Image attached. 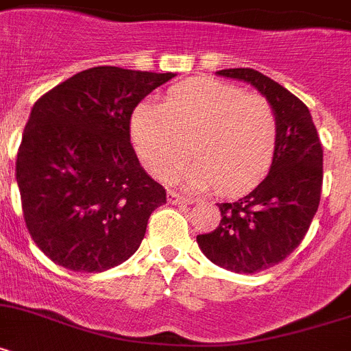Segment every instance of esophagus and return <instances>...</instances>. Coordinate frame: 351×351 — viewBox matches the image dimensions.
<instances>
[{"label":"esophagus","instance_id":"obj_1","mask_svg":"<svg viewBox=\"0 0 351 351\" xmlns=\"http://www.w3.org/2000/svg\"><path fill=\"white\" fill-rule=\"evenodd\" d=\"M167 201H171V203H178V205H182V203H185V205H193V203H196V199H194V197H185V196H182V194L175 193V191H169V193H167Z\"/></svg>","mask_w":351,"mask_h":351}]
</instances>
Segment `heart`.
Here are the masks:
<instances>
[{"mask_svg": "<svg viewBox=\"0 0 351 351\" xmlns=\"http://www.w3.org/2000/svg\"><path fill=\"white\" fill-rule=\"evenodd\" d=\"M279 139L276 109L263 95L215 79H191L146 104L132 120V141L150 173L171 180L193 146L185 185L233 194L258 184L272 166Z\"/></svg>", "mask_w": 351, "mask_h": 351, "instance_id": "obj_1", "label": "heart"}]
</instances>
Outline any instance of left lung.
Listing matches in <instances>:
<instances>
[{"label":"left lung","mask_w":351,"mask_h":351,"mask_svg":"<svg viewBox=\"0 0 351 351\" xmlns=\"http://www.w3.org/2000/svg\"><path fill=\"white\" fill-rule=\"evenodd\" d=\"M252 84L272 104L279 139L267 178L231 203H217L221 222L197 234L212 263L237 274H256L288 258L309 230L319 205L323 150L311 112L300 99L252 69L215 72Z\"/></svg>","instance_id":"left-lung-1"}]
</instances>
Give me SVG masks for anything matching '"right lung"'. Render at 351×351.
<instances>
[{
	"label": "right lung",
	"instance_id": "right-lung-1",
	"mask_svg": "<svg viewBox=\"0 0 351 351\" xmlns=\"http://www.w3.org/2000/svg\"><path fill=\"white\" fill-rule=\"evenodd\" d=\"M175 77L93 66L36 100L17 152L15 178L33 242L74 272H104L129 260L166 189L141 167L130 117Z\"/></svg>",
	"mask_w": 351,
	"mask_h": 351
}]
</instances>
